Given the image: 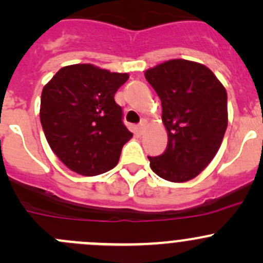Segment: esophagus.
Masks as SVG:
<instances>
[{
    "instance_id": "1",
    "label": "esophagus",
    "mask_w": 263,
    "mask_h": 263,
    "mask_svg": "<svg viewBox=\"0 0 263 263\" xmlns=\"http://www.w3.org/2000/svg\"><path fill=\"white\" fill-rule=\"evenodd\" d=\"M145 127H146V121L140 122V124L137 126V131H139V134H142V132H144Z\"/></svg>"
}]
</instances>
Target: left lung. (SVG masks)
I'll return each mask as SVG.
<instances>
[{"instance_id": "1", "label": "left lung", "mask_w": 263, "mask_h": 263, "mask_svg": "<svg viewBox=\"0 0 263 263\" xmlns=\"http://www.w3.org/2000/svg\"><path fill=\"white\" fill-rule=\"evenodd\" d=\"M161 100L168 146L147 156L160 178L187 182L210 164L228 127V95L213 71L201 63L171 60L145 72Z\"/></svg>"}]
</instances>
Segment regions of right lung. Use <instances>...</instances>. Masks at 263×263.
<instances>
[{
    "label": "right lung",
    "mask_w": 263,
    "mask_h": 263,
    "mask_svg": "<svg viewBox=\"0 0 263 263\" xmlns=\"http://www.w3.org/2000/svg\"><path fill=\"white\" fill-rule=\"evenodd\" d=\"M128 73L89 63L62 67L43 87L41 123L53 153L75 173L92 177L117 165L132 137L115 100Z\"/></svg>",
    "instance_id": "right-lung-1"
}]
</instances>
